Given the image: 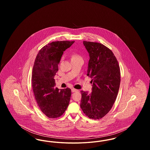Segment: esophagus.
Returning a JSON list of instances; mask_svg holds the SVG:
<instances>
[{"mask_svg": "<svg viewBox=\"0 0 150 150\" xmlns=\"http://www.w3.org/2000/svg\"><path fill=\"white\" fill-rule=\"evenodd\" d=\"M78 89H74V88H72L71 92H78Z\"/></svg>", "mask_w": 150, "mask_h": 150, "instance_id": "34e87169", "label": "esophagus"}]
</instances>
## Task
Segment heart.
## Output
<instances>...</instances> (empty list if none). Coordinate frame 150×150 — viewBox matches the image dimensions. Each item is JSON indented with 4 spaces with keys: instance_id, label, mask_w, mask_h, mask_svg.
Masks as SVG:
<instances>
[{
    "instance_id": "obj_1",
    "label": "heart",
    "mask_w": 150,
    "mask_h": 150,
    "mask_svg": "<svg viewBox=\"0 0 150 150\" xmlns=\"http://www.w3.org/2000/svg\"><path fill=\"white\" fill-rule=\"evenodd\" d=\"M80 57L79 56H78V55H77V54H74L73 56H72V58H74V57Z\"/></svg>"
}]
</instances>
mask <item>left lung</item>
I'll return each instance as SVG.
<instances>
[{"label":"left lung","mask_w":150,"mask_h":150,"mask_svg":"<svg viewBox=\"0 0 150 150\" xmlns=\"http://www.w3.org/2000/svg\"><path fill=\"white\" fill-rule=\"evenodd\" d=\"M89 54L87 76L92 79V92L81 91L80 107L89 118L100 119L110 111L120 84V70L113 52L102 44L84 41Z\"/></svg>","instance_id":"obj_1"}]
</instances>
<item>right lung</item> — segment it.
Wrapping results in <instances>:
<instances>
[{
    "label": "right lung",
    "mask_w": 150,
    "mask_h": 150,
    "mask_svg": "<svg viewBox=\"0 0 150 150\" xmlns=\"http://www.w3.org/2000/svg\"><path fill=\"white\" fill-rule=\"evenodd\" d=\"M75 41H57L44 46L38 53L33 66L31 84L36 101L44 114L57 118L69 105L71 91L55 88L54 76L64 52Z\"/></svg>",
    "instance_id": "right-lung-1"
}]
</instances>
